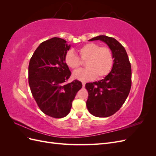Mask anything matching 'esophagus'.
Here are the masks:
<instances>
[{"label": "esophagus", "instance_id": "34e87169", "mask_svg": "<svg viewBox=\"0 0 156 156\" xmlns=\"http://www.w3.org/2000/svg\"><path fill=\"white\" fill-rule=\"evenodd\" d=\"M82 84H83V87H85V83L82 82Z\"/></svg>", "mask_w": 156, "mask_h": 156}]
</instances>
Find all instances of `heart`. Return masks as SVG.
<instances>
[{"label":"heart","mask_w":156,"mask_h":156,"mask_svg":"<svg viewBox=\"0 0 156 156\" xmlns=\"http://www.w3.org/2000/svg\"><path fill=\"white\" fill-rule=\"evenodd\" d=\"M78 53L83 61H86V69L76 70L73 73V77L81 81H88L95 77L100 79L105 77L112 69L114 58L110 48L101 47L96 43L85 44L78 49ZM64 62L73 69L79 68L81 60L73 51H68L65 55Z\"/></svg>","instance_id":"b5f03b06"}]
</instances>
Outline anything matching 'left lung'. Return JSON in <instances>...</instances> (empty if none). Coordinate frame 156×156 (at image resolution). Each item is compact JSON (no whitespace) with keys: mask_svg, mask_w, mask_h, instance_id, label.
<instances>
[{"mask_svg":"<svg viewBox=\"0 0 156 156\" xmlns=\"http://www.w3.org/2000/svg\"><path fill=\"white\" fill-rule=\"evenodd\" d=\"M100 40L112 51L114 63L107 76L100 81L88 83L87 107L88 111L97 117L114 115L124 104L131 86V69L128 56L123 46L116 39L100 35L89 41Z\"/></svg>","mask_w":156,"mask_h":156,"instance_id":"left-lung-1","label":"left lung"}]
</instances>
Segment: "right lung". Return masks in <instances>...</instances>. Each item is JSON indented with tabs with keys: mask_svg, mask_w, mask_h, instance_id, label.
<instances>
[{
	"mask_svg": "<svg viewBox=\"0 0 156 156\" xmlns=\"http://www.w3.org/2000/svg\"><path fill=\"white\" fill-rule=\"evenodd\" d=\"M71 45L60 37L42 42L29 65V83L40 110L55 119L67 116L76 94L82 87L78 80L66 84L71 75L64 56Z\"/></svg>",
	"mask_w": 156,
	"mask_h": 156,
	"instance_id": "add662e5",
	"label": "right lung"
}]
</instances>
